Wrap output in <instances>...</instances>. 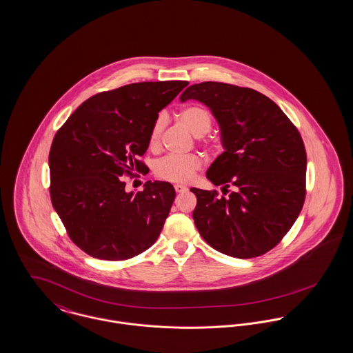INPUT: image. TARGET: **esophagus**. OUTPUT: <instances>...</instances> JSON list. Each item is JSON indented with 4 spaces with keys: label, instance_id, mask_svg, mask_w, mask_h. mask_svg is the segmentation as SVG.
I'll use <instances>...</instances> for the list:
<instances>
[{
    "label": "esophagus",
    "instance_id": "1",
    "mask_svg": "<svg viewBox=\"0 0 353 353\" xmlns=\"http://www.w3.org/2000/svg\"><path fill=\"white\" fill-rule=\"evenodd\" d=\"M174 190H176V192H179V193H184V192L188 190V188L185 185H183V184H176Z\"/></svg>",
    "mask_w": 353,
    "mask_h": 353
}]
</instances>
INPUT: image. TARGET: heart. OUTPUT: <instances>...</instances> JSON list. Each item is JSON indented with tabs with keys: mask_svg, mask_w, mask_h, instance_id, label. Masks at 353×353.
<instances>
[{
	"mask_svg": "<svg viewBox=\"0 0 353 353\" xmlns=\"http://www.w3.org/2000/svg\"><path fill=\"white\" fill-rule=\"evenodd\" d=\"M180 122L190 130L193 136H204L210 132L212 126V114L201 105H190L180 110L179 112ZM165 126V118L163 115L157 117L153 122L149 136L148 146L150 150L156 152L161 146V134ZM204 145L208 148H216V141L210 138L204 141ZM203 166V159L199 154H185V156H165L154 166V173L159 179L169 183H188L196 172Z\"/></svg>",
	"mask_w": 353,
	"mask_h": 353,
	"instance_id": "heart-1",
	"label": "heart"
}]
</instances>
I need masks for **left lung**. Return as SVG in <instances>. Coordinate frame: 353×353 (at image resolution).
Wrapping results in <instances>:
<instances>
[{
	"label": "left lung",
	"instance_id": "obj_1",
	"mask_svg": "<svg viewBox=\"0 0 353 353\" xmlns=\"http://www.w3.org/2000/svg\"><path fill=\"white\" fill-rule=\"evenodd\" d=\"M196 99L216 118L224 152L207 170L216 190L190 188L201 238L225 255L248 259L281 242L305 201L306 152L297 128L266 95L219 81L190 85L181 102Z\"/></svg>",
	"mask_w": 353,
	"mask_h": 353
}]
</instances>
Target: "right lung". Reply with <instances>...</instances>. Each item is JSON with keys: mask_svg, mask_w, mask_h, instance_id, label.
Instances as JSON below:
<instances>
[{"mask_svg": "<svg viewBox=\"0 0 353 353\" xmlns=\"http://www.w3.org/2000/svg\"><path fill=\"white\" fill-rule=\"evenodd\" d=\"M188 81H141L99 92L57 130L50 150L51 200L68 236L85 254L125 261L157 241L176 197L166 181L126 192L125 176L146 174L139 160L149 130Z\"/></svg>", "mask_w": 353, "mask_h": 353, "instance_id": "obj_1", "label": "right lung"}]
</instances>
